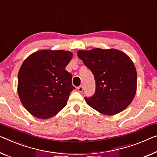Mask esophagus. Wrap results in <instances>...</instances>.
Masks as SVG:
<instances>
[{"label":"esophagus","instance_id":"esophagus-1","mask_svg":"<svg viewBox=\"0 0 157 157\" xmlns=\"http://www.w3.org/2000/svg\"><path fill=\"white\" fill-rule=\"evenodd\" d=\"M77 89H78V92L82 93V92H83V87L82 86H78V88H77Z\"/></svg>","mask_w":157,"mask_h":157}]
</instances>
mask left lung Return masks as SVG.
Masks as SVG:
<instances>
[{"mask_svg": "<svg viewBox=\"0 0 157 157\" xmlns=\"http://www.w3.org/2000/svg\"><path fill=\"white\" fill-rule=\"evenodd\" d=\"M77 55L95 77V93L85 98L87 104L108 116L128 107L137 90V71L131 59L117 49L94 48L78 50Z\"/></svg>", "mask_w": 157, "mask_h": 157, "instance_id": "obj_1", "label": "left lung"}]
</instances>
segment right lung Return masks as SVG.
I'll use <instances>...</instances> for the list:
<instances>
[{"label": "right lung", "instance_id": "add662e5", "mask_svg": "<svg viewBox=\"0 0 157 157\" xmlns=\"http://www.w3.org/2000/svg\"><path fill=\"white\" fill-rule=\"evenodd\" d=\"M71 52L40 50L30 55L18 73L17 93L25 109L38 119L56 115L67 105L74 89L72 76L65 68Z\"/></svg>", "mask_w": 157, "mask_h": 157}]
</instances>
